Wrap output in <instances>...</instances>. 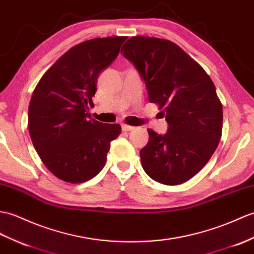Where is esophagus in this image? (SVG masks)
I'll list each match as a JSON object with an SVG mask.
<instances>
[{
    "mask_svg": "<svg viewBox=\"0 0 254 254\" xmlns=\"http://www.w3.org/2000/svg\"><path fill=\"white\" fill-rule=\"evenodd\" d=\"M135 127L132 126H128V125H122V131L125 132H128V131H132Z\"/></svg>",
    "mask_w": 254,
    "mask_h": 254,
    "instance_id": "obj_1",
    "label": "esophagus"
}]
</instances>
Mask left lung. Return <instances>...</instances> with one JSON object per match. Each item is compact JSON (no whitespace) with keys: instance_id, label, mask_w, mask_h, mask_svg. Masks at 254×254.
Masks as SVG:
<instances>
[{"instance_id":"obj_1","label":"left lung","mask_w":254,"mask_h":254,"mask_svg":"<svg viewBox=\"0 0 254 254\" xmlns=\"http://www.w3.org/2000/svg\"><path fill=\"white\" fill-rule=\"evenodd\" d=\"M121 54L136 67L149 102L163 109L169 123L164 135L147 129L141 166L158 183L183 184L207 164L222 136L223 107L213 81L172 41L137 35L127 41Z\"/></svg>"}]
</instances>
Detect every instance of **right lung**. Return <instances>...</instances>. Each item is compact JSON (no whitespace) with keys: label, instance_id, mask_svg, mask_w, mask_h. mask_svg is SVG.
<instances>
[{"label":"right lung","instance_id":"add662e5","mask_svg":"<svg viewBox=\"0 0 254 254\" xmlns=\"http://www.w3.org/2000/svg\"><path fill=\"white\" fill-rule=\"evenodd\" d=\"M127 37L84 41L58 58L35 86L28 128L41 160L60 180L79 184L96 176L121 126L92 119L97 78L119 54Z\"/></svg>","mask_w":254,"mask_h":254}]
</instances>
